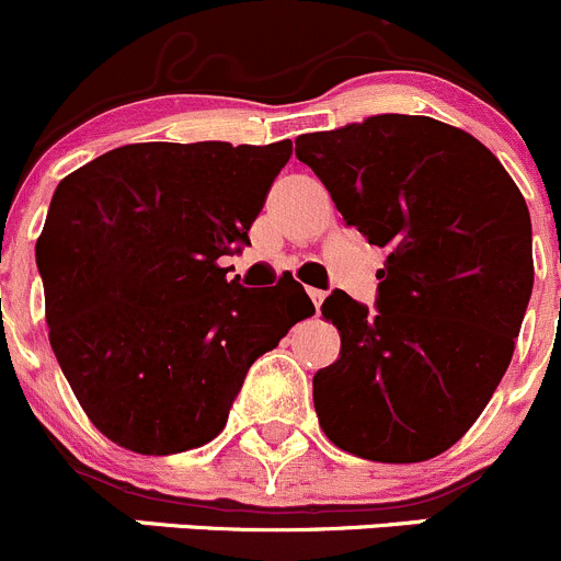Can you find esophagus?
<instances>
[{
	"instance_id": "obj_1",
	"label": "esophagus",
	"mask_w": 561,
	"mask_h": 561,
	"mask_svg": "<svg viewBox=\"0 0 561 561\" xmlns=\"http://www.w3.org/2000/svg\"><path fill=\"white\" fill-rule=\"evenodd\" d=\"M309 298H312V304H314V309L317 312H320V307H322V301H325V293L322 290H317V287H309Z\"/></svg>"
}]
</instances>
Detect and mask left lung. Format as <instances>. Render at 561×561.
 <instances>
[{
	"mask_svg": "<svg viewBox=\"0 0 561 561\" xmlns=\"http://www.w3.org/2000/svg\"><path fill=\"white\" fill-rule=\"evenodd\" d=\"M350 228L388 247L377 314L322 304L336 364L314 375L325 437L369 461H426L469 432L507 371L535 282L531 222L502 162L463 129L382 113L298 135Z\"/></svg>",
	"mask_w": 561,
	"mask_h": 561,
	"instance_id": "obj_1",
	"label": "left lung"
}]
</instances>
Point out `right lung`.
Masks as SVG:
<instances>
[{
    "label": "right lung",
    "mask_w": 561,
    "mask_h": 561,
    "mask_svg": "<svg viewBox=\"0 0 561 561\" xmlns=\"http://www.w3.org/2000/svg\"><path fill=\"white\" fill-rule=\"evenodd\" d=\"M290 154V140L129 144L59 181L37 239L48 339L111 443H211L249 366L314 314L298 282L247 290L219 263L249 244Z\"/></svg>",
    "instance_id": "obj_1"
}]
</instances>
